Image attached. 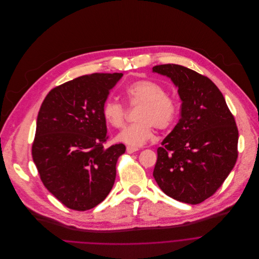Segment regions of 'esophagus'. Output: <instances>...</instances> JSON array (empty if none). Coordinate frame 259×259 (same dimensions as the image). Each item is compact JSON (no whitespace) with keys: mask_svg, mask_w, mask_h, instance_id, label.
Wrapping results in <instances>:
<instances>
[{"mask_svg":"<svg viewBox=\"0 0 259 259\" xmlns=\"http://www.w3.org/2000/svg\"><path fill=\"white\" fill-rule=\"evenodd\" d=\"M138 150H139V148L134 147V146H127V147H126V152H127L128 154H132V153H134V152H137Z\"/></svg>","mask_w":259,"mask_h":259,"instance_id":"1","label":"esophagus"}]
</instances>
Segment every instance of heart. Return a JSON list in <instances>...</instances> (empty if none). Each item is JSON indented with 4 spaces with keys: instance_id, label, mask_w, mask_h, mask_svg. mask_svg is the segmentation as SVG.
Masks as SVG:
<instances>
[{
    "instance_id": "obj_1",
    "label": "heart",
    "mask_w": 259,
    "mask_h": 259,
    "mask_svg": "<svg viewBox=\"0 0 259 259\" xmlns=\"http://www.w3.org/2000/svg\"><path fill=\"white\" fill-rule=\"evenodd\" d=\"M130 108H138V122L120 132L118 142L138 147L146 144L154 137V127L159 131L168 130L178 115L177 100L166 93L164 87L151 79H138L130 83L123 92ZM104 120L114 128L125 124L127 109L122 103L108 99L102 107Z\"/></svg>"
}]
</instances>
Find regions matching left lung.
<instances>
[{
	"instance_id": "8db88e82",
	"label": "left lung",
	"mask_w": 259,
	"mask_h": 259,
	"mask_svg": "<svg viewBox=\"0 0 259 259\" xmlns=\"http://www.w3.org/2000/svg\"><path fill=\"white\" fill-rule=\"evenodd\" d=\"M153 71L171 78L182 100L181 118L157 149L153 177L169 197L198 204L224 184L238 158L239 132L219 88L178 64Z\"/></svg>"
}]
</instances>
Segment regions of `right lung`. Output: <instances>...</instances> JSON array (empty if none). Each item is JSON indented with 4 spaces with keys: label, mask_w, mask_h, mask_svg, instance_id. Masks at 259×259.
<instances>
[{
    "label": "right lung",
    "mask_w": 259,
    "mask_h": 259,
    "mask_svg": "<svg viewBox=\"0 0 259 259\" xmlns=\"http://www.w3.org/2000/svg\"><path fill=\"white\" fill-rule=\"evenodd\" d=\"M121 76L82 75L52 89L41 103L32 159L44 186L67 208H94L114 185L125 146H104L109 136L102 107Z\"/></svg>",
    "instance_id": "right-lung-1"
}]
</instances>
